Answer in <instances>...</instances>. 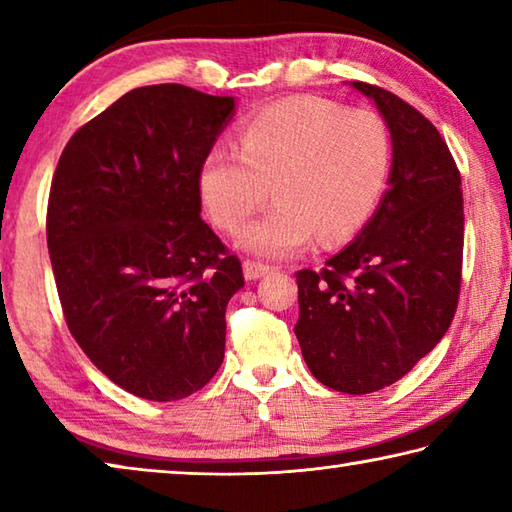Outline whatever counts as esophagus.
Segmentation results:
<instances>
[{
	"mask_svg": "<svg viewBox=\"0 0 512 512\" xmlns=\"http://www.w3.org/2000/svg\"><path fill=\"white\" fill-rule=\"evenodd\" d=\"M271 271H273L271 266L262 264V262H255V259H246V262H244V277H246V280H259V277H264Z\"/></svg>",
	"mask_w": 512,
	"mask_h": 512,
	"instance_id": "1",
	"label": "esophagus"
}]
</instances>
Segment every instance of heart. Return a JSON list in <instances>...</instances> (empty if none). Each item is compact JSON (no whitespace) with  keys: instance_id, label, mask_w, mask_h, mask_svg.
I'll return each instance as SVG.
<instances>
[{"instance_id":"1","label":"heart","mask_w":512,"mask_h":512,"mask_svg":"<svg viewBox=\"0 0 512 512\" xmlns=\"http://www.w3.org/2000/svg\"><path fill=\"white\" fill-rule=\"evenodd\" d=\"M384 119L320 97H293L250 117L239 151L216 146L198 171L207 214L237 232L273 189L277 203L241 230L253 255L289 257L314 244L339 246L368 223L391 176Z\"/></svg>"}]
</instances>
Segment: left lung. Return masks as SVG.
Masks as SVG:
<instances>
[{
	"label": "left lung",
	"mask_w": 512,
	"mask_h": 512,
	"mask_svg": "<svg viewBox=\"0 0 512 512\" xmlns=\"http://www.w3.org/2000/svg\"><path fill=\"white\" fill-rule=\"evenodd\" d=\"M391 133L388 189L375 214L320 273L298 277L293 332L320 384L366 395L402 379L452 325L461 291V173L427 117L352 81Z\"/></svg>",
	"instance_id": "8db88e82"
}]
</instances>
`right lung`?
Returning a JSON list of instances; mask_svg holds the SVG:
<instances>
[{
    "mask_svg": "<svg viewBox=\"0 0 512 512\" xmlns=\"http://www.w3.org/2000/svg\"><path fill=\"white\" fill-rule=\"evenodd\" d=\"M235 110V97L146 85L79 128L58 160L47 246L67 327L144 400H183L221 368L244 273L201 219L198 171Z\"/></svg>",
    "mask_w": 512,
    "mask_h": 512,
    "instance_id": "right-lung-1",
    "label": "right lung"
}]
</instances>
